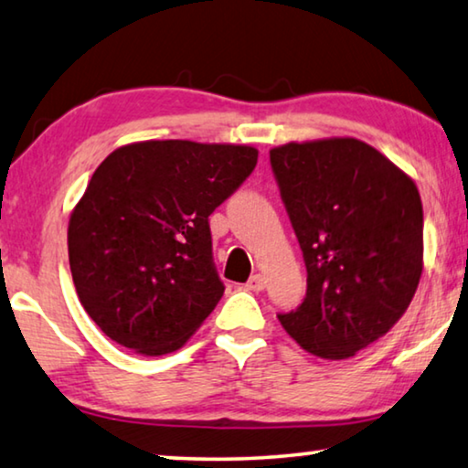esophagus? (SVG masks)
<instances>
[{"label": "esophagus", "mask_w": 468, "mask_h": 468, "mask_svg": "<svg viewBox=\"0 0 468 468\" xmlns=\"http://www.w3.org/2000/svg\"><path fill=\"white\" fill-rule=\"evenodd\" d=\"M264 285H267V279H264V275H254L250 282L246 283V288L250 292H262Z\"/></svg>", "instance_id": "obj_1"}]
</instances>
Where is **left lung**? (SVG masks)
<instances>
[{
    "label": "left lung",
    "instance_id": "8db88e82",
    "mask_svg": "<svg viewBox=\"0 0 468 468\" xmlns=\"http://www.w3.org/2000/svg\"><path fill=\"white\" fill-rule=\"evenodd\" d=\"M269 155L309 275L303 304L279 322L315 357H353L399 322L420 283V193L351 136L285 143Z\"/></svg>",
    "mask_w": 468,
    "mask_h": 468
}]
</instances>
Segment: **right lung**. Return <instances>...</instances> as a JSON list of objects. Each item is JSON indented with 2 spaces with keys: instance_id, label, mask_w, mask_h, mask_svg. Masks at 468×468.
Masks as SVG:
<instances>
[{
  "instance_id": "add662e5",
  "label": "right lung",
  "mask_w": 468,
  "mask_h": 468,
  "mask_svg": "<svg viewBox=\"0 0 468 468\" xmlns=\"http://www.w3.org/2000/svg\"><path fill=\"white\" fill-rule=\"evenodd\" d=\"M258 162L250 144L141 141L96 167L67 229L75 292L92 322L144 357L185 346L225 285L210 216Z\"/></svg>"
}]
</instances>
